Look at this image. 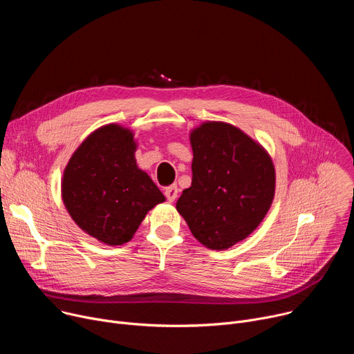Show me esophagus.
<instances>
[{
    "instance_id": "esophagus-1",
    "label": "esophagus",
    "mask_w": 354,
    "mask_h": 354,
    "mask_svg": "<svg viewBox=\"0 0 354 354\" xmlns=\"http://www.w3.org/2000/svg\"><path fill=\"white\" fill-rule=\"evenodd\" d=\"M178 192H179V189H178L176 185H171V186L165 187V190H164L165 197H167L169 201H174V200L178 197Z\"/></svg>"
}]
</instances>
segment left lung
I'll list each match as a JSON object with an SVG mask.
<instances>
[{
	"label": "left lung",
	"mask_w": 354,
	"mask_h": 354,
	"mask_svg": "<svg viewBox=\"0 0 354 354\" xmlns=\"http://www.w3.org/2000/svg\"><path fill=\"white\" fill-rule=\"evenodd\" d=\"M192 185L176 209L193 236L216 250L245 239L262 223L274 196L266 151L239 129L207 122L190 134Z\"/></svg>",
	"instance_id": "obj_1"
}]
</instances>
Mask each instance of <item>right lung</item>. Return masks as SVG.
Listing matches in <instances>:
<instances>
[{
	"mask_svg": "<svg viewBox=\"0 0 354 354\" xmlns=\"http://www.w3.org/2000/svg\"><path fill=\"white\" fill-rule=\"evenodd\" d=\"M133 133L118 124L93 131L64 169L62 194L73 220L108 245L129 242L148 210L165 201L138 169Z\"/></svg>",
	"mask_w": 354,
	"mask_h": 354,
	"instance_id": "right-lung-1",
	"label": "right lung"
}]
</instances>
